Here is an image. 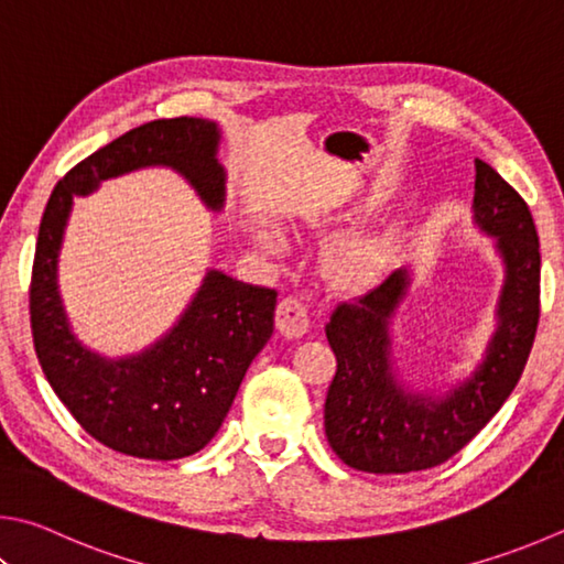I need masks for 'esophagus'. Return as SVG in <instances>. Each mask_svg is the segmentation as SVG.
Wrapping results in <instances>:
<instances>
[{
    "label": "esophagus",
    "instance_id": "34e87169",
    "mask_svg": "<svg viewBox=\"0 0 564 564\" xmlns=\"http://www.w3.org/2000/svg\"><path fill=\"white\" fill-rule=\"evenodd\" d=\"M275 325H279V330L283 337H303L308 333V311H305V305L295 299V295H289V299H283L279 303V308H275Z\"/></svg>",
    "mask_w": 564,
    "mask_h": 564
}]
</instances>
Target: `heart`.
I'll list each match as a JSON object with an SVG mask.
<instances>
[{"label": "heart", "mask_w": 564, "mask_h": 564, "mask_svg": "<svg viewBox=\"0 0 564 564\" xmlns=\"http://www.w3.org/2000/svg\"><path fill=\"white\" fill-rule=\"evenodd\" d=\"M256 243L263 253L279 256L285 251V237L275 229L256 231ZM392 259V247L382 237L375 234H355L337 241L327 253V273L335 285L345 291H370L372 285L384 279Z\"/></svg>", "instance_id": "obj_1"}]
</instances>
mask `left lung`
<instances>
[{
  "mask_svg": "<svg viewBox=\"0 0 564 564\" xmlns=\"http://www.w3.org/2000/svg\"><path fill=\"white\" fill-rule=\"evenodd\" d=\"M474 224L496 239L503 285L496 327L474 370L446 389L412 387L394 357L392 323L414 283L412 265L355 303L337 305L325 325L337 372L325 397V436L343 464L365 474H409L460 452L513 392L540 317V243L523 197L476 160Z\"/></svg>",
  "mask_w": 564,
  "mask_h": 564,
  "instance_id": "1",
  "label": "left lung"
}]
</instances>
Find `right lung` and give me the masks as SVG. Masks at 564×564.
Listing matches in <instances>:
<instances>
[{
	"label": "right lung",
	"instance_id": "right-lung-1",
	"mask_svg": "<svg viewBox=\"0 0 564 564\" xmlns=\"http://www.w3.org/2000/svg\"><path fill=\"white\" fill-rule=\"evenodd\" d=\"M214 120L170 118L132 128L68 172L41 217L32 271L36 357L56 397L76 422L112 452L175 460L197 454L219 432L253 357L273 335L279 293L204 273L170 330L145 350L106 357L78 340L58 289L74 197H88L112 177L145 167L175 170L209 212L224 209L227 170L217 158Z\"/></svg>",
	"mask_w": 564,
	"mask_h": 564
}]
</instances>
